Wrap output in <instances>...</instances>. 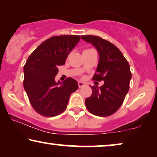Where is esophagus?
Masks as SVG:
<instances>
[{"instance_id":"34e87169","label":"esophagus","mask_w":157,"mask_h":157,"mask_svg":"<svg viewBox=\"0 0 157 157\" xmlns=\"http://www.w3.org/2000/svg\"><path fill=\"white\" fill-rule=\"evenodd\" d=\"M85 85V83H84V82H80V81L78 82V86L79 88H82Z\"/></svg>"}]
</instances>
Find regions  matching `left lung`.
<instances>
[{"label":"left lung","instance_id":"left-lung-1","mask_svg":"<svg viewBox=\"0 0 157 157\" xmlns=\"http://www.w3.org/2000/svg\"><path fill=\"white\" fill-rule=\"evenodd\" d=\"M92 44L100 59L93 79L104 81V85L91 87L92 95L85 100L88 111L99 117L110 116L118 110L129 89L132 78L129 64L123 54L110 42L94 35H82Z\"/></svg>","mask_w":157,"mask_h":157}]
</instances>
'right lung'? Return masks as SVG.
Returning <instances> with one entry per match:
<instances>
[{
  "mask_svg": "<svg viewBox=\"0 0 157 157\" xmlns=\"http://www.w3.org/2000/svg\"><path fill=\"white\" fill-rule=\"evenodd\" d=\"M79 35L53 36L41 43L24 65L23 87L33 109L51 117L65 111L72 92L78 89L75 79L55 80L58 66L65 63L68 55L79 43Z\"/></svg>",
  "mask_w": 157,
  "mask_h": 157,
  "instance_id": "right-lung-1",
  "label": "right lung"
}]
</instances>
